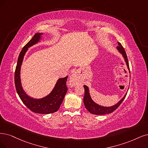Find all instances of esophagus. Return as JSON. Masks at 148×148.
Returning a JSON list of instances; mask_svg holds the SVG:
<instances>
[{"mask_svg": "<svg viewBox=\"0 0 148 148\" xmlns=\"http://www.w3.org/2000/svg\"><path fill=\"white\" fill-rule=\"evenodd\" d=\"M69 82V85L71 86H75L76 85L79 84L80 82V75L77 71H75V72L70 76Z\"/></svg>", "mask_w": 148, "mask_h": 148, "instance_id": "34e87169", "label": "esophagus"}]
</instances>
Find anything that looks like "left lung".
<instances>
[{
    "mask_svg": "<svg viewBox=\"0 0 148 148\" xmlns=\"http://www.w3.org/2000/svg\"><path fill=\"white\" fill-rule=\"evenodd\" d=\"M118 46H117V49L118 51L121 53L123 56L124 58V60L125 63H126V64L127 66V68L129 70L130 72V69H129V62H128V59L126 53H125V51L124 50V47L121 45V44L118 42ZM84 87L85 88V95L84 97V105L85 106V108L87 110H88L89 112H90L92 114H108V113H111L113 112H114L116 109L120 106V104L123 102V100L124 99V98L125 97V96H126L127 93L124 95V96L122 98V99L120 100L116 104H115L112 107H102L99 105L97 104L93 101L92 100L91 98L90 92H89V89L88 87L84 85Z\"/></svg>",
    "mask_w": 148,
    "mask_h": 148,
    "instance_id": "8db88e82",
    "label": "left lung"
}]
</instances>
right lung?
Listing matches in <instances>:
<instances>
[{"label": "right lung", "instance_id": "obj_1", "mask_svg": "<svg viewBox=\"0 0 148 148\" xmlns=\"http://www.w3.org/2000/svg\"><path fill=\"white\" fill-rule=\"evenodd\" d=\"M42 33H36L22 49L18 57L14 73V84L16 90L24 105L33 112L40 114H49L57 112L63 101L68 91L66 81L68 76L59 79L54 88L50 94L42 99H34L27 95L21 86L20 71L24 55L29 47L35 45L41 39Z\"/></svg>", "mask_w": 148, "mask_h": 148}]
</instances>
